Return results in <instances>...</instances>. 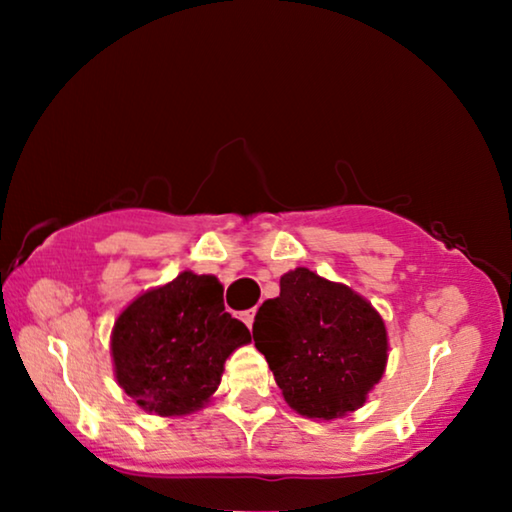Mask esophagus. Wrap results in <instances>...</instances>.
Returning <instances> with one entry per match:
<instances>
[{
	"mask_svg": "<svg viewBox=\"0 0 512 512\" xmlns=\"http://www.w3.org/2000/svg\"><path fill=\"white\" fill-rule=\"evenodd\" d=\"M241 320H244V323L248 325V329L253 327V320H255V309H246V311H241Z\"/></svg>",
	"mask_w": 512,
	"mask_h": 512,
	"instance_id": "1",
	"label": "esophagus"
}]
</instances>
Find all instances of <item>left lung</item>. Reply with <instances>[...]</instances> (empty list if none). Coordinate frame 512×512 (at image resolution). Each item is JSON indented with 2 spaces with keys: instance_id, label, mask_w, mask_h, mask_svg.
<instances>
[{
  "instance_id": "1",
  "label": "left lung",
  "mask_w": 512,
  "mask_h": 512,
  "mask_svg": "<svg viewBox=\"0 0 512 512\" xmlns=\"http://www.w3.org/2000/svg\"><path fill=\"white\" fill-rule=\"evenodd\" d=\"M253 339L284 400L307 418L359 409L388 359L384 320L370 302L309 268L280 277V296L259 307Z\"/></svg>"
}]
</instances>
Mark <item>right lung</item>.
Listing matches in <instances>:
<instances>
[{
    "label": "right lung",
    "instance_id": "right-lung-1",
    "mask_svg": "<svg viewBox=\"0 0 512 512\" xmlns=\"http://www.w3.org/2000/svg\"><path fill=\"white\" fill-rule=\"evenodd\" d=\"M248 341V327L223 307L219 280L185 271L121 311L110 348L126 395L144 411L183 415L201 409L225 359Z\"/></svg>",
    "mask_w": 512,
    "mask_h": 512
}]
</instances>
